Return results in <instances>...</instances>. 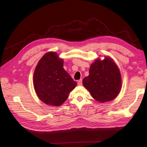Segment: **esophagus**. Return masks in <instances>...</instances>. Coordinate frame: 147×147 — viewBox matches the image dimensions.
Listing matches in <instances>:
<instances>
[{"label": "esophagus", "instance_id": "obj_1", "mask_svg": "<svg viewBox=\"0 0 147 147\" xmlns=\"http://www.w3.org/2000/svg\"><path fill=\"white\" fill-rule=\"evenodd\" d=\"M78 86H82V80L80 79V80L78 81Z\"/></svg>", "mask_w": 147, "mask_h": 147}]
</instances>
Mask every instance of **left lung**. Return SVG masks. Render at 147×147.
<instances>
[{
	"instance_id": "left-lung-1",
	"label": "left lung",
	"mask_w": 147,
	"mask_h": 147,
	"mask_svg": "<svg viewBox=\"0 0 147 147\" xmlns=\"http://www.w3.org/2000/svg\"><path fill=\"white\" fill-rule=\"evenodd\" d=\"M96 59L90 68V74L83 80L84 87L96 100L104 103L115 99L122 86L118 65L109 56Z\"/></svg>"
}]
</instances>
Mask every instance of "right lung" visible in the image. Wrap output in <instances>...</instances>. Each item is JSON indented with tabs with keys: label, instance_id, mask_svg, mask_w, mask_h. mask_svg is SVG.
<instances>
[{
	"label": "right lung",
	"instance_id": "obj_1",
	"mask_svg": "<svg viewBox=\"0 0 147 147\" xmlns=\"http://www.w3.org/2000/svg\"><path fill=\"white\" fill-rule=\"evenodd\" d=\"M64 61L57 53L47 52L39 60L33 76L34 88L39 99L49 105L58 107L68 98L77 82L63 68Z\"/></svg>",
	"mask_w": 147,
	"mask_h": 147
}]
</instances>
